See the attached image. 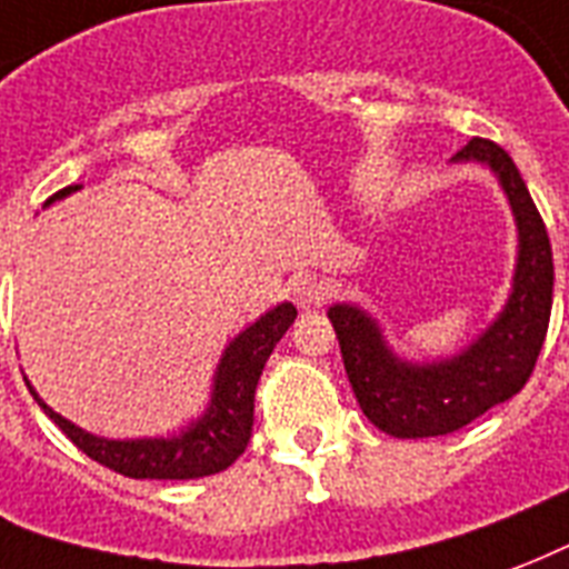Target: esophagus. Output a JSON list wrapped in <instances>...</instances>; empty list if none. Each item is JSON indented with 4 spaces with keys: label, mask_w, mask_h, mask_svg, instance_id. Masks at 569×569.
Instances as JSON below:
<instances>
[{
    "label": "esophagus",
    "mask_w": 569,
    "mask_h": 569,
    "mask_svg": "<svg viewBox=\"0 0 569 569\" xmlns=\"http://www.w3.org/2000/svg\"><path fill=\"white\" fill-rule=\"evenodd\" d=\"M290 293H293V302L299 308H311L320 306L326 297H329V284L323 279H317V276H297V279L290 281Z\"/></svg>",
    "instance_id": "34e87169"
}]
</instances>
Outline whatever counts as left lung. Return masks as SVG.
<instances>
[{
	"instance_id": "1",
	"label": "left lung",
	"mask_w": 569,
	"mask_h": 569,
	"mask_svg": "<svg viewBox=\"0 0 569 569\" xmlns=\"http://www.w3.org/2000/svg\"><path fill=\"white\" fill-rule=\"evenodd\" d=\"M453 160L487 162L499 174L517 216L519 261L513 293L499 320L453 359L409 365L391 353L365 311L356 306L329 308L359 407L382 433L398 439L453 433L513 398L535 371L552 315V246L510 153L475 136Z\"/></svg>"
}]
</instances>
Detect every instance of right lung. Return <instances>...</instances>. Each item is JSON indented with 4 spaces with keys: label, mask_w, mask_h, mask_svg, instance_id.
Returning <instances> with one entry per match:
<instances>
[{
    "label": "right lung",
    "mask_w": 569,
    "mask_h": 569,
    "mask_svg": "<svg viewBox=\"0 0 569 569\" xmlns=\"http://www.w3.org/2000/svg\"><path fill=\"white\" fill-rule=\"evenodd\" d=\"M73 189L79 187L59 189L50 201L70 196ZM293 317H297V308L290 302H281L272 311H267L258 323L249 326L246 332L237 335L231 347L224 350L219 371H216L210 409L174 439H130V442L100 439V436H91L79 430L77 425H70L68 418H61L59 412H52L34 395L32 386H29V391L79 451L88 453L91 460L112 469V472L124 475V478H157V481L207 478V475L222 472L234 463L252 439L254 389H258V380H261L263 365L270 359L272 347L279 345L281 335L288 332Z\"/></svg>",
    "instance_id": "right-lung-1"
}]
</instances>
